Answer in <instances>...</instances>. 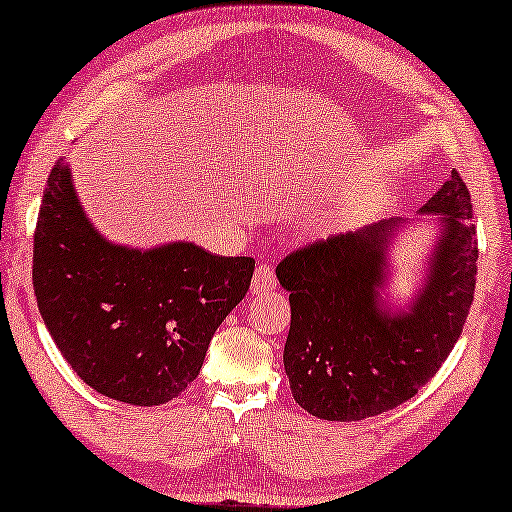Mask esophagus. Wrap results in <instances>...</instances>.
Segmentation results:
<instances>
[{
  "mask_svg": "<svg viewBox=\"0 0 512 512\" xmlns=\"http://www.w3.org/2000/svg\"><path fill=\"white\" fill-rule=\"evenodd\" d=\"M277 288V277H274V270L270 265H258L254 272V281H251V290L258 295L272 293Z\"/></svg>",
  "mask_w": 512,
  "mask_h": 512,
  "instance_id": "34e87169",
  "label": "esophagus"
}]
</instances>
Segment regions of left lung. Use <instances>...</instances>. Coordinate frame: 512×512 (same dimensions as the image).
Returning <instances> with one entry per match:
<instances>
[{
	"mask_svg": "<svg viewBox=\"0 0 512 512\" xmlns=\"http://www.w3.org/2000/svg\"><path fill=\"white\" fill-rule=\"evenodd\" d=\"M439 233L426 277L403 309L380 297L403 219L318 240L277 265L290 293L283 348L295 403L325 421H361L410 400L444 364L474 302L478 242L458 171L423 206Z\"/></svg>",
	"mask_w": 512,
	"mask_h": 512,
	"instance_id": "1",
	"label": "left lung"
}]
</instances>
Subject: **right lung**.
Returning <instances> with one entry per match:
<instances>
[{"mask_svg":"<svg viewBox=\"0 0 512 512\" xmlns=\"http://www.w3.org/2000/svg\"><path fill=\"white\" fill-rule=\"evenodd\" d=\"M251 274L254 258L194 242L114 245L86 217L64 157L52 167L34 233V293L61 355L102 396L141 407L180 396Z\"/></svg>","mask_w":512,"mask_h":512,"instance_id":"right-lung-1","label":"right lung"}]
</instances>
